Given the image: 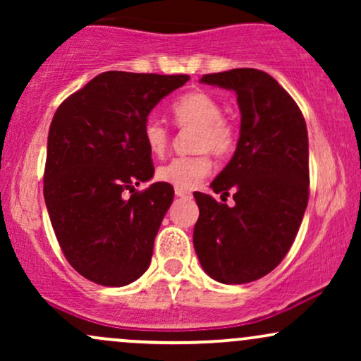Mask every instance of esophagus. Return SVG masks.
<instances>
[{"label":"esophagus","instance_id":"esophagus-1","mask_svg":"<svg viewBox=\"0 0 361 361\" xmlns=\"http://www.w3.org/2000/svg\"><path fill=\"white\" fill-rule=\"evenodd\" d=\"M175 195H176V197H180V198H190V197H192V193L186 192V190H181V188H175Z\"/></svg>","mask_w":361,"mask_h":361}]
</instances>
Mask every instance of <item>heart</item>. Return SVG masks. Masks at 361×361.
<instances>
[{"mask_svg":"<svg viewBox=\"0 0 361 361\" xmlns=\"http://www.w3.org/2000/svg\"><path fill=\"white\" fill-rule=\"evenodd\" d=\"M173 122L180 128H193V156L173 157L157 168L161 181L181 190H192L209 175L212 161L205 151L224 157L234 151L238 132L231 120L222 117V105L205 91H190L171 105ZM142 140L154 156H163L169 144V128L157 118L149 117L142 126Z\"/></svg>","mask_w":361,"mask_h":361,"instance_id":"obj_1","label":"heart"}]
</instances>
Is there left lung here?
I'll return each mask as SVG.
<instances>
[{"instance_id": "8db88e82", "label": "left lung", "mask_w": 361, "mask_h": 361, "mask_svg": "<svg viewBox=\"0 0 361 361\" xmlns=\"http://www.w3.org/2000/svg\"><path fill=\"white\" fill-rule=\"evenodd\" d=\"M202 82L233 90L241 134L233 159L212 181L234 205L195 192L193 246L210 279L227 285L268 275L295 239L309 200V139L293 98L259 69L204 74Z\"/></svg>"}]
</instances>
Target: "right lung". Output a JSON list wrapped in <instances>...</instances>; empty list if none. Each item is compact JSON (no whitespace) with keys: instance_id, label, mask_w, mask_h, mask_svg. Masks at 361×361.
<instances>
[{"instance_id":"1","label":"right lung","mask_w":361,"mask_h":361,"mask_svg":"<svg viewBox=\"0 0 361 361\" xmlns=\"http://www.w3.org/2000/svg\"><path fill=\"white\" fill-rule=\"evenodd\" d=\"M188 80L186 74L106 71L66 98L54 115L45 205L66 259L94 283L123 287L149 268L175 192L163 181L135 190L154 175L142 126L157 103Z\"/></svg>"}]
</instances>
